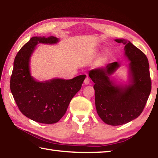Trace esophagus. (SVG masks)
Returning <instances> with one entry per match:
<instances>
[{
	"instance_id": "obj_1",
	"label": "esophagus",
	"mask_w": 158,
	"mask_h": 158,
	"mask_svg": "<svg viewBox=\"0 0 158 158\" xmlns=\"http://www.w3.org/2000/svg\"><path fill=\"white\" fill-rule=\"evenodd\" d=\"M89 83H90L89 78V77H85V79H84V84L87 85V84H89Z\"/></svg>"
}]
</instances>
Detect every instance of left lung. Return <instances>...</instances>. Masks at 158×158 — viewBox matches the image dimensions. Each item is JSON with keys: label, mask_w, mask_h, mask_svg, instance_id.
Masks as SVG:
<instances>
[{"label": "left lung", "mask_w": 158, "mask_h": 158, "mask_svg": "<svg viewBox=\"0 0 158 158\" xmlns=\"http://www.w3.org/2000/svg\"><path fill=\"white\" fill-rule=\"evenodd\" d=\"M125 46L129 60L131 84L123 88L114 85L110 75L119 67L118 62L89 72L95 85V107L100 118L109 125H121L137 118L142 113L151 90L149 63L146 55L125 40H115Z\"/></svg>", "instance_id": "left-lung-1"}]
</instances>
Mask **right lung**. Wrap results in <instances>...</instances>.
Returning a JSON list of instances; mask_svg holds the SVG:
<instances>
[{"instance_id":"add662e5","label":"right lung","mask_w":158,"mask_h":158,"mask_svg":"<svg viewBox=\"0 0 158 158\" xmlns=\"http://www.w3.org/2000/svg\"><path fill=\"white\" fill-rule=\"evenodd\" d=\"M58 41L54 36L31 37L16 56L10 78V90L20 111L40 123L53 124L60 121L85 77L83 74L69 80L38 82L31 76L29 62L36 45L55 44Z\"/></svg>"}]
</instances>
